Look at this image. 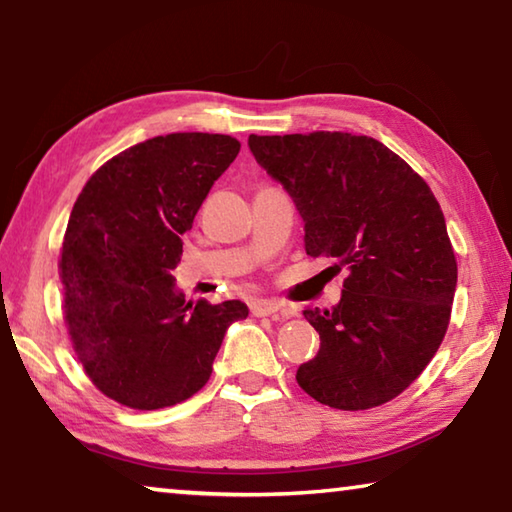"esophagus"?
Wrapping results in <instances>:
<instances>
[{
    "mask_svg": "<svg viewBox=\"0 0 512 512\" xmlns=\"http://www.w3.org/2000/svg\"><path fill=\"white\" fill-rule=\"evenodd\" d=\"M277 311H282L284 318L291 316V311L284 309L282 302H277V300L257 298V300L250 302V314H253V316H271V314H277Z\"/></svg>",
    "mask_w": 512,
    "mask_h": 512,
    "instance_id": "1",
    "label": "esophagus"
}]
</instances>
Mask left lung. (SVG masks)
Returning <instances> with one entry per match:
<instances>
[{"instance_id": "1", "label": "left lung", "mask_w": 512, "mask_h": 512, "mask_svg": "<svg viewBox=\"0 0 512 512\" xmlns=\"http://www.w3.org/2000/svg\"><path fill=\"white\" fill-rule=\"evenodd\" d=\"M248 149L291 196L307 255L348 268L332 309L302 311L320 350L298 368L300 388L343 411L393 400L427 368L452 314L458 271L436 196L366 135H250Z\"/></svg>"}]
</instances>
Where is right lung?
Segmentation results:
<instances>
[{
	"label": "right lung",
	"instance_id": "right-lung-1",
	"mask_svg": "<svg viewBox=\"0 0 512 512\" xmlns=\"http://www.w3.org/2000/svg\"><path fill=\"white\" fill-rule=\"evenodd\" d=\"M230 135L171 133L121 151L69 216L60 277L65 323L103 395L140 411L201 391L246 302H187L171 275L214 180L237 158Z\"/></svg>",
	"mask_w": 512,
	"mask_h": 512
}]
</instances>
